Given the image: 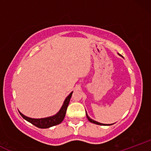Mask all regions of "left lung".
Masks as SVG:
<instances>
[{"instance_id": "obj_1", "label": "left lung", "mask_w": 151, "mask_h": 151, "mask_svg": "<svg viewBox=\"0 0 151 151\" xmlns=\"http://www.w3.org/2000/svg\"><path fill=\"white\" fill-rule=\"evenodd\" d=\"M119 55H120V56H121V55H119ZM121 57H122V56H121ZM86 118H87V119H88V120H89L91 123H93V124H97V125H101V126H111V125H112V124H101V123L97 122V121H96L93 120V119H91V118H90V117L89 116H88V114H87V113H86Z\"/></svg>"}]
</instances>
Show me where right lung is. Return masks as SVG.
<instances>
[{
  "instance_id": "obj_1",
  "label": "right lung",
  "mask_w": 151,
  "mask_h": 151,
  "mask_svg": "<svg viewBox=\"0 0 151 151\" xmlns=\"http://www.w3.org/2000/svg\"><path fill=\"white\" fill-rule=\"evenodd\" d=\"M73 91H72L68 96L66 97L65 101L63 102L62 107L60 108V111L55 115L52 116H48L46 118H41V119H32V118L27 117L26 116L22 114L20 111H18L21 116L25 119L26 121L30 122V124H33L36 127L40 128V129H48V128L52 127V126L58 125L61 124L62 121L64 120L67 111V106H68L69 103H70V99L72 97V95Z\"/></svg>"
}]
</instances>
